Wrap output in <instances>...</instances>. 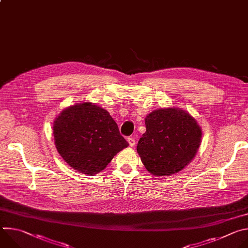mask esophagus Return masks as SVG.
I'll list each match as a JSON object with an SVG mask.
<instances>
[{
	"label": "esophagus",
	"mask_w": 248,
	"mask_h": 248,
	"mask_svg": "<svg viewBox=\"0 0 248 248\" xmlns=\"http://www.w3.org/2000/svg\"><path fill=\"white\" fill-rule=\"evenodd\" d=\"M127 141H128V144H129V146L133 147V146L135 145V139H134V138H132V137H128V138H127Z\"/></svg>",
	"instance_id": "obj_1"
}]
</instances>
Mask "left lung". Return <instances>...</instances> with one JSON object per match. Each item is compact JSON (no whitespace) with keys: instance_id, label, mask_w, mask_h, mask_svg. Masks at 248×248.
I'll use <instances>...</instances> for the list:
<instances>
[{"instance_id":"1","label":"left lung","mask_w":248,"mask_h":248,"mask_svg":"<svg viewBox=\"0 0 248 248\" xmlns=\"http://www.w3.org/2000/svg\"><path fill=\"white\" fill-rule=\"evenodd\" d=\"M145 125L137 153L149 172L175 173L195 156L202 132L189 114L175 108L156 110L146 117Z\"/></svg>"}]
</instances>
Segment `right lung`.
Masks as SVG:
<instances>
[{"mask_svg":"<svg viewBox=\"0 0 248 248\" xmlns=\"http://www.w3.org/2000/svg\"><path fill=\"white\" fill-rule=\"evenodd\" d=\"M53 130L62 159L88 175L103 170L118 152L128 146L110 114L91 103L63 110L56 119Z\"/></svg>","mask_w":248,"mask_h":248,"instance_id":"add662e5","label":"right lung"}]
</instances>
